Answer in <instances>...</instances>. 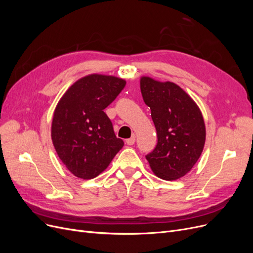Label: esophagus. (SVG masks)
<instances>
[{
    "instance_id": "34e87169",
    "label": "esophagus",
    "mask_w": 253,
    "mask_h": 253,
    "mask_svg": "<svg viewBox=\"0 0 253 253\" xmlns=\"http://www.w3.org/2000/svg\"><path fill=\"white\" fill-rule=\"evenodd\" d=\"M126 143L127 144V145H133L134 143H135V136L133 135L131 138H128V139H126Z\"/></svg>"
}]
</instances>
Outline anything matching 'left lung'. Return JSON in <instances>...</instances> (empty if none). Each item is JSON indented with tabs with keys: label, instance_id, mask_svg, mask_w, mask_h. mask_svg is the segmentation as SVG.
I'll list each match as a JSON object with an SVG mask.
<instances>
[{
	"label": "left lung",
	"instance_id": "left-lung-1",
	"mask_svg": "<svg viewBox=\"0 0 253 253\" xmlns=\"http://www.w3.org/2000/svg\"><path fill=\"white\" fill-rule=\"evenodd\" d=\"M144 103L157 133V145L145 156L157 177L176 180L192 169L206 141V126L196 102L177 84L140 78Z\"/></svg>",
	"mask_w": 253,
	"mask_h": 253
}]
</instances>
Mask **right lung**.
Returning <instances> with one entry per match:
<instances>
[{
    "mask_svg": "<svg viewBox=\"0 0 253 253\" xmlns=\"http://www.w3.org/2000/svg\"><path fill=\"white\" fill-rule=\"evenodd\" d=\"M126 85L115 76L90 74L60 98L51 121V140L61 162L76 177L95 178L124 147L104 113Z\"/></svg>",
    "mask_w": 253,
    "mask_h": 253,
    "instance_id": "obj_1",
    "label": "right lung"
}]
</instances>
